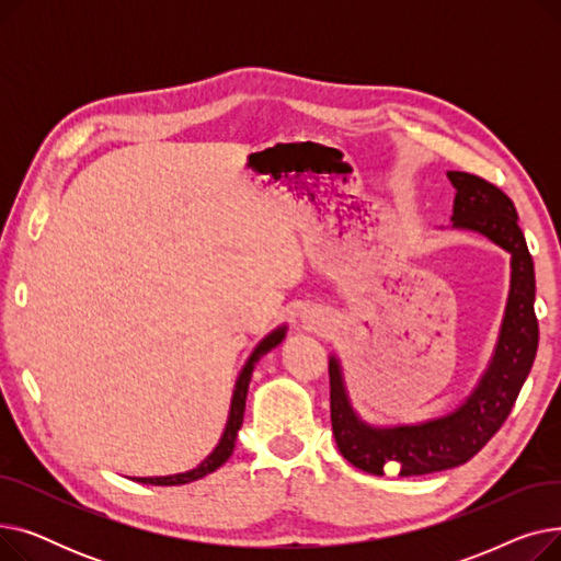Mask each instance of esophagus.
I'll list each match as a JSON object with an SVG mask.
<instances>
[{
	"mask_svg": "<svg viewBox=\"0 0 561 561\" xmlns=\"http://www.w3.org/2000/svg\"><path fill=\"white\" fill-rule=\"evenodd\" d=\"M305 322L309 325V330H316V328L320 325V320H318L316 313H307V316H305Z\"/></svg>",
	"mask_w": 561,
	"mask_h": 561,
	"instance_id": "1",
	"label": "esophagus"
}]
</instances>
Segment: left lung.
Masks as SVG:
<instances>
[{
    "instance_id": "1",
    "label": "left lung",
    "mask_w": 561,
    "mask_h": 561,
    "mask_svg": "<svg viewBox=\"0 0 561 561\" xmlns=\"http://www.w3.org/2000/svg\"><path fill=\"white\" fill-rule=\"evenodd\" d=\"M455 188L453 229L476 231L510 252V293L491 359L476 387L446 414L419 423L375 425L352 407L343 364L330 355L332 430L341 455L364 473L402 478L436 473L466 463L500 430L537 357L539 322L535 316V263L518 227L514 202L476 174L450 170Z\"/></svg>"
}]
</instances>
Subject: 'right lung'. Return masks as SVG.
I'll list each match as a JSON object with an SVG mask.
<instances>
[{
    "label": "right lung",
    "instance_id": "1",
    "mask_svg": "<svg viewBox=\"0 0 561 561\" xmlns=\"http://www.w3.org/2000/svg\"><path fill=\"white\" fill-rule=\"evenodd\" d=\"M286 332H288V325L284 322V325L275 328L273 332L265 334L256 345L254 350L250 352L248 362L243 364L239 377H236V385H233V393H231V404H229V414H227V423H225V430H222V436L218 440V446L206 455L195 468L191 470H184V473H172V476H157V478H131L134 482H140V484H154V486H174V484H188V482H195L204 476L214 473V470H218L233 453V446H236V434H239L241 425H243V414H245V398H248V389H250V379H252V373H254V366L259 364V359L263 355H268V352L273 347H277L284 339H286Z\"/></svg>",
    "mask_w": 561,
    "mask_h": 561
}]
</instances>
